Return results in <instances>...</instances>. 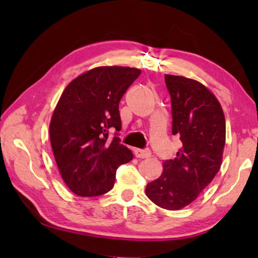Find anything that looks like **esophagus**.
<instances>
[{"label": "esophagus", "instance_id": "1", "mask_svg": "<svg viewBox=\"0 0 258 258\" xmlns=\"http://www.w3.org/2000/svg\"><path fill=\"white\" fill-rule=\"evenodd\" d=\"M134 155L137 158H141V159H145V158H149L151 156V152L149 150H139L137 149L134 151Z\"/></svg>", "mask_w": 258, "mask_h": 258}]
</instances>
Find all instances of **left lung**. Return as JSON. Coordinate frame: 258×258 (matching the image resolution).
Listing matches in <instances>:
<instances>
[{"instance_id": "obj_1", "label": "left lung", "mask_w": 258, "mask_h": 258, "mask_svg": "<svg viewBox=\"0 0 258 258\" xmlns=\"http://www.w3.org/2000/svg\"><path fill=\"white\" fill-rule=\"evenodd\" d=\"M171 94L172 133L182 142L175 159L148 183L146 195L168 211H178L198 198L218 172L225 145V117L208 87L184 76L165 75Z\"/></svg>"}]
</instances>
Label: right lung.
I'll use <instances>...</instances> for the list:
<instances>
[{"label": "right lung", "instance_id": "1", "mask_svg": "<svg viewBox=\"0 0 258 258\" xmlns=\"http://www.w3.org/2000/svg\"><path fill=\"white\" fill-rule=\"evenodd\" d=\"M138 68L102 66L83 73L63 90L52 113L50 140L55 163L69 190L81 197L110 191L119 165L133 154L109 140V128H121L118 104L140 76Z\"/></svg>", "mask_w": 258, "mask_h": 258}]
</instances>
